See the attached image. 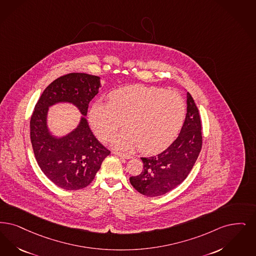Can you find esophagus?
<instances>
[{"mask_svg":"<svg viewBox=\"0 0 256 256\" xmlns=\"http://www.w3.org/2000/svg\"><path fill=\"white\" fill-rule=\"evenodd\" d=\"M113 154H115L117 156H120V157H123L124 159H130L132 158V155L128 154H123V152H114Z\"/></svg>","mask_w":256,"mask_h":256,"instance_id":"esophagus-1","label":"esophagus"}]
</instances>
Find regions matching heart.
<instances>
[{
  "label": "heart",
  "instance_id": "b5f03b06",
  "mask_svg": "<svg viewBox=\"0 0 256 256\" xmlns=\"http://www.w3.org/2000/svg\"><path fill=\"white\" fill-rule=\"evenodd\" d=\"M108 99L92 104L88 120L102 141L113 137L124 121L128 130L112 141L120 150L138 146L144 154L160 152L174 141L184 123L186 104L175 90L132 84L113 90Z\"/></svg>",
  "mask_w": 256,
  "mask_h": 256
}]
</instances>
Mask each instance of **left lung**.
<instances>
[{"instance_id":"8db88e82","label":"left lung","mask_w":256,"mask_h":256,"mask_svg":"<svg viewBox=\"0 0 256 256\" xmlns=\"http://www.w3.org/2000/svg\"><path fill=\"white\" fill-rule=\"evenodd\" d=\"M186 114L176 140L161 154L142 157L144 168L130 182L141 194H166L181 184L192 170L202 148V124L199 110L186 92Z\"/></svg>"}]
</instances>
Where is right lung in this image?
Here are the masks:
<instances>
[{"label": "right lung", "mask_w": 256, "mask_h": 256, "mask_svg": "<svg viewBox=\"0 0 256 256\" xmlns=\"http://www.w3.org/2000/svg\"><path fill=\"white\" fill-rule=\"evenodd\" d=\"M101 88L100 77L70 73L56 79L42 93L30 119V139L36 161L54 184L76 190L92 183L102 161L110 152L93 135L86 116L88 104ZM70 102L83 116L72 133L56 138L47 128L48 108Z\"/></svg>", "instance_id": "1"}]
</instances>
